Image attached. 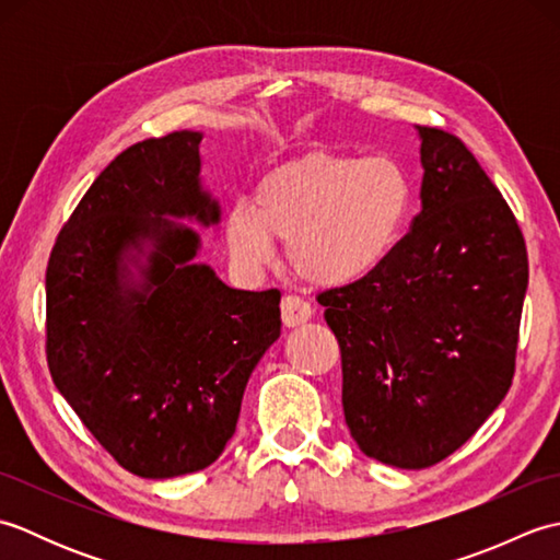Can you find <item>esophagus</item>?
<instances>
[{
  "instance_id": "1",
  "label": "esophagus",
  "mask_w": 560,
  "mask_h": 560,
  "mask_svg": "<svg viewBox=\"0 0 560 560\" xmlns=\"http://www.w3.org/2000/svg\"><path fill=\"white\" fill-rule=\"evenodd\" d=\"M313 317V307L305 301H301L299 295H283L281 301V319L287 327H299L307 319Z\"/></svg>"
}]
</instances>
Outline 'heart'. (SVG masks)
<instances>
[{"mask_svg": "<svg viewBox=\"0 0 560 560\" xmlns=\"http://www.w3.org/2000/svg\"><path fill=\"white\" fill-rule=\"evenodd\" d=\"M413 207L411 175L397 159L313 151L261 177L255 207L233 205L223 237L245 271L271 265L273 241H281L303 281L347 289L395 257Z\"/></svg>", "mask_w": 560, "mask_h": 560, "instance_id": "heart-1", "label": "heart"}]
</instances>
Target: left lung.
<instances>
[{
  "label": "left lung",
  "instance_id": "8db88e82",
  "mask_svg": "<svg viewBox=\"0 0 560 560\" xmlns=\"http://www.w3.org/2000/svg\"><path fill=\"white\" fill-rule=\"evenodd\" d=\"M421 139V213L368 281L317 295L341 349L343 419L389 467L425 469L479 431L515 375L527 247L462 141Z\"/></svg>",
  "mask_w": 560,
  "mask_h": 560
}]
</instances>
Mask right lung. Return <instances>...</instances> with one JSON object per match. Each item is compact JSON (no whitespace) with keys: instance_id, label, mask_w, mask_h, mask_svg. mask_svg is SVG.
<instances>
[{"instance_id":"add662e5","label":"right lung","mask_w":560,"mask_h":560,"mask_svg":"<svg viewBox=\"0 0 560 560\" xmlns=\"http://www.w3.org/2000/svg\"><path fill=\"white\" fill-rule=\"evenodd\" d=\"M201 132L125 149L59 231L45 273L47 365L127 471L173 479L217 462L243 392L281 335V293L225 287L195 265L221 221L201 187Z\"/></svg>"}]
</instances>
